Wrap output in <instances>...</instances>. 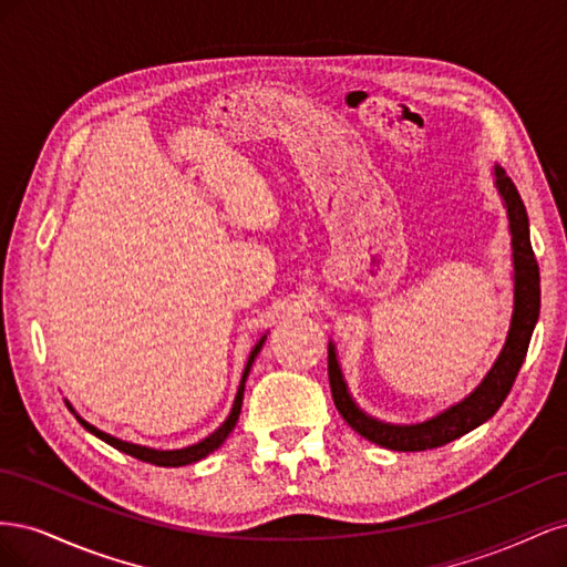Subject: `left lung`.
Listing matches in <instances>:
<instances>
[{"mask_svg": "<svg viewBox=\"0 0 567 567\" xmlns=\"http://www.w3.org/2000/svg\"><path fill=\"white\" fill-rule=\"evenodd\" d=\"M494 186L502 196V203L508 217L511 231V262H513V312L508 333L504 340L502 352L496 354L494 364L483 375L466 398L447 406L440 414L419 421V423H390L381 421L359 406L348 388L346 375H342L336 346L329 340V381L336 409L340 416L348 421L354 433L367 437L373 444H381L392 452H423L442 447L461 435L475 431L477 425L489 421L499 406L504 404L506 394L511 392L513 381L525 362L529 348L532 331H535L539 319V267L529 244V219L518 194L516 184L506 177L504 167L494 165Z\"/></svg>", "mask_w": 567, "mask_h": 567, "instance_id": "obj_1", "label": "left lung"}]
</instances>
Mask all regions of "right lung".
<instances>
[{"label":"right lung","mask_w":567,"mask_h":567,"mask_svg":"<svg viewBox=\"0 0 567 567\" xmlns=\"http://www.w3.org/2000/svg\"><path fill=\"white\" fill-rule=\"evenodd\" d=\"M265 340H267V333H265L260 340H257L255 348L250 350V357H248L244 375H241V383H238L236 398H234L231 411H229V416L225 419V423H221V425L217 427V431L210 433L208 437H203L200 442L188 444V447H182V450H153V447H144V444H134V442H125V440H120V437H113V435H109V433H104V431H99V427L92 425L90 421H84V419L78 414V411L73 409L71 402L65 400V404H68V409L73 411L75 419L80 421V425L84 427V431H90V433L96 435L99 440H104L106 444H111V447H115L117 452H125V454H130V456H134V458L153 463V466H165V468L188 466V463H196V461L205 458L208 454H213L215 450H219L221 444H225V440L229 437V433L236 427L238 414H241V404H244V392H246L248 373H250V369H252V364H255V357L260 354V350H262V346H265Z\"/></svg>","instance_id":"right-lung-1"}]
</instances>
